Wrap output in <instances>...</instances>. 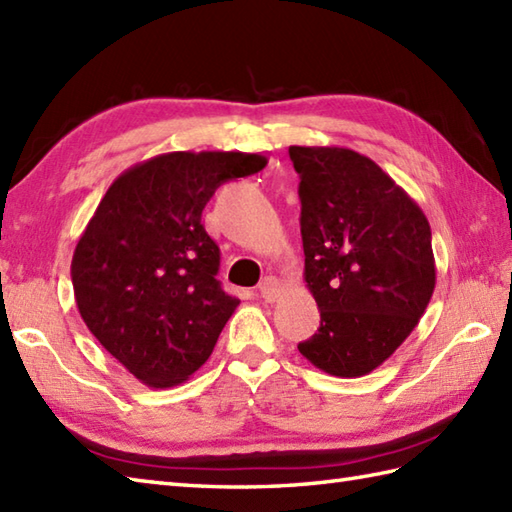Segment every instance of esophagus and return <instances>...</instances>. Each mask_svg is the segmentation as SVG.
Segmentation results:
<instances>
[{"instance_id":"obj_1","label":"esophagus","mask_w":512,"mask_h":512,"mask_svg":"<svg viewBox=\"0 0 512 512\" xmlns=\"http://www.w3.org/2000/svg\"><path fill=\"white\" fill-rule=\"evenodd\" d=\"M259 292H262V297L273 303L281 297V292H284V284H281V279L277 277H264L262 284H259Z\"/></svg>"}]
</instances>
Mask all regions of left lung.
<instances>
[{
	"label": "left lung",
	"instance_id": "obj_1",
	"mask_svg": "<svg viewBox=\"0 0 512 512\" xmlns=\"http://www.w3.org/2000/svg\"><path fill=\"white\" fill-rule=\"evenodd\" d=\"M301 239L321 325L299 352L325 374L365 376L416 328L436 288L431 226L372 158L297 147Z\"/></svg>",
	"mask_w": 512,
	"mask_h": 512
}]
</instances>
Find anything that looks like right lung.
I'll return each instance as SVG.
<instances>
[{"mask_svg": "<svg viewBox=\"0 0 512 512\" xmlns=\"http://www.w3.org/2000/svg\"><path fill=\"white\" fill-rule=\"evenodd\" d=\"M244 151H171L107 189L72 257L76 308L140 383L180 385L206 363L239 306L215 279L220 248L202 211L222 182L266 167Z\"/></svg>", "mask_w": 512, "mask_h": 512, "instance_id": "obj_1", "label": "right lung"}]
</instances>
